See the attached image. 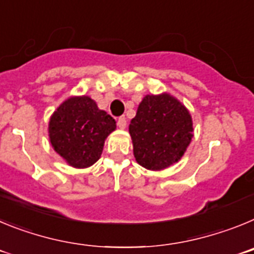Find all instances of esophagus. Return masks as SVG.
<instances>
[{"instance_id":"1","label":"esophagus","mask_w":254,"mask_h":254,"mask_svg":"<svg viewBox=\"0 0 254 254\" xmlns=\"http://www.w3.org/2000/svg\"><path fill=\"white\" fill-rule=\"evenodd\" d=\"M117 126H118L121 129L126 128V126H127V121H126L125 117H120V118H118V121H117Z\"/></svg>"}]
</instances>
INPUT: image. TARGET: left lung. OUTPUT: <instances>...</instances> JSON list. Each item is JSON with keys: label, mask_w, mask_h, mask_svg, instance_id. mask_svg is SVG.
<instances>
[{"label": "left lung", "mask_w": 254, "mask_h": 254, "mask_svg": "<svg viewBox=\"0 0 254 254\" xmlns=\"http://www.w3.org/2000/svg\"><path fill=\"white\" fill-rule=\"evenodd\" d=\"M134 159L149 170L178 163L193 137L190 111L169 93L147 94L128 127Z\"/></svg>", "instance_id": "left-lung-1"}]
</instances>
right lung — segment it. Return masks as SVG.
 Wrapping results in <instances>:
<instances>
[{"mask_svg":"<svg viewBox=\"0 0 254 254\" xmlns=\"http://www.w3.org/2000/svg\"><path fill=\"white\" fill-rule=\"evenodd\" d=\"M116 121L90 96H69L49 118V142L69 167L85 169L100 159Z\"/></svg>","mask_w":254,"mask_h":254,"instance_id":"obj_1","label":"right lung"}]
</instances>
